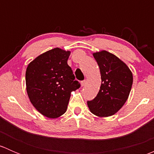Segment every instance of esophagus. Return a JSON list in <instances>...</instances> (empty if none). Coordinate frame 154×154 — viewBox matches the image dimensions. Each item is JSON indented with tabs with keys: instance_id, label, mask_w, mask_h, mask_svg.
<instances>
[{
	"instance_id": "obj_1",
	"label": "esophagus",
	"mask_w": 154,
	"mask_h": 154,
	"mask_svg": "<svg viewBox=\"0 0 154 154\" xmlns=\"http://www.w3.org/2000/svg\"><path fill=\"white\" fill-rule=\"evenodd\" d=\"M85 84H86V80H83V81L81 82V86H84Z\"/></svg>"
}]
</instances>
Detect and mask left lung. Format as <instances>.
Returning <instances> with one entry per match:
<instances>
[{"mask_svg": "<svg viewBox=\"0 0 154 154\" xmlns=\"http://www.w3.org/2000/svg\"><path fill=\"white\" fill-rule=\"evenodd\" d=\"M101 76L97 96L87 101L91 113L98 117L116 114L127 101L133 85V74L128 66L106 51L93 54Z\"/></svg>", "mask_w": 154, "mask_h": 154, "instance_id": "obj_1", "label": "left lung"}]
</instances>
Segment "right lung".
I'll return each mask as SVG.
<instances>
[{
    "label": "right lung",
    "instance_id": "1",
    "mask_svg": "<svg viewBox=\"0 0 154 154\" xmlns=\"http://www.w3.org/2000/svg\"><path fill=\"white\" fill-rule=\"evenodd\" d=\"M70 51L59 48L41 54L26 70L29 100L44 116L56 119L67 109L71 92L80 87L68 65Z\"/></svg>",
    "mask_w": 154,
    "mask_h": 154
}]
</instances>
